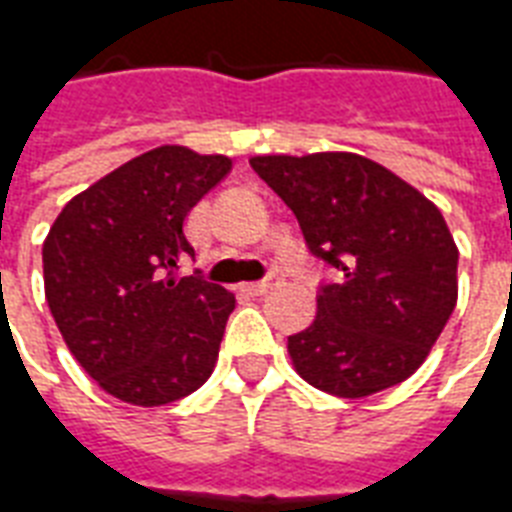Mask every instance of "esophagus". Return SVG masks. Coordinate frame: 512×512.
I'll list each match as a JSON object with an SVG mask.
<instances>
[{"instance_id": "obj_1", "label": "esophagus", "mask_w": 512, "mask_h": 512, "mask_svg": "<svg viewBox=\"0 0 512 512\" xmlns=\"http://www.w3.org/2000/svg\"><path fill=\"white\" fill-rule=\"evenodd\" d=\"M280 283H283V277L272 272V275L264 277V280H259V283L245 285V291L253 293V296H264V293H269V291H272V288H277V285H280Z\"/></svg>"}]
</instances>
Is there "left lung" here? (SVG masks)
I'll list each match as a JSON object with an SVG mask.
<instances>
[{"mask_svg":"<svg viewBox=\"0 0 512 512\" xmlns=\"http://www.w3.org/2000/svg\"><path fill=\"white\" fill-rule=\"evenodd\" d=\"M251 168L336 272L318 288V318L288 336L301 379L339 398L408 379L457 307L459 251L441 211L360 154H267Z\"/></svg>","mask_w":512,"mask_h":512,"instance_id":"1","label":"left lung"}]
</instances>
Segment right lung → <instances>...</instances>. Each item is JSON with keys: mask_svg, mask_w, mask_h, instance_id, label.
<instances>
[{"mask_svg": "<svg viewBox=\"0 0 512 512\" xmlns=\"http://www.w3.org/2000/svg\"><path fill=\"white\" fill-rule=\"evenodd\" d=\"M232 168L229 157L160 146L63 208L42 245L45 296L79 366L109 395L165 406L200 387L219 358L235 293L202 272L186 213Z\"/></svg>", "mask_w": 512, "mask_h": 512, "instance_id": "right-lung-1", "label": "right lung"}]
</instances>
